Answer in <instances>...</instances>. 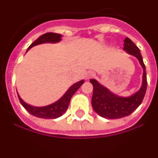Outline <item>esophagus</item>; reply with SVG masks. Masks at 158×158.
<instances>
[{
    "instance_id": "esophagus-1",
    "label": "esophagus",
    "mask_w": 158,
    "mask_h": 158,
    "mask_svg": "<svg viewBox=\"0 0 158 158\" xmlns=\"http://www.w3.org/2000/svg\"><path fill=\"white\" fill-rule=\"evenodd\" d=\"M93 75H94V73H93V72H88L87 74H86V77H87V78H89L91 77H93Z\"/></svg>"
}]
</instances>
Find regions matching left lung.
I'll use <instances>...</instances> for the list:
<instances>
[{
	"label": "left lung",
	"mask_w": 158,
	"mask_h": 158,
	"mask_svg": "<svg viewBox=\"0 0 158 158\" xmlns=\"http://www.w3.org/2000/svg\"><path fill=\"white\" fill-rule=\"evenodd\" d=\"M123 51L139 60L143 69L142 83L140 89L135 94L123 97L114 94L95 79H90L93 85L92 106L99 115L107 118H119L131 115L142 104L147 88L146 66L139 47L127 37L124 40Z\"/></svg>",
	"instance_id": "8db88e82"
}]
</instances>
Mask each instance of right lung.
Instances as JSON below:
<instances>
[{"instance_id":"add662e5","label":"right lung","mask_w":158,"mask_h":158,"mask_svg":"<svg viewBox=\"0 0 158 158\" xmlns=\"http://www.w3.org/2000/svg\"><path fill=\"white\" fill-rule=\"evenodd\" d=\"M62 35L53 33V32H49V33L43 34V35L38 38L34 43H32L31 44L30 47L27 48V52L31 47L40 45L42 43H59L62 40ZM84 82H85V81L81 80L80 81L77 82V83H74L72 86L69 88V89L65 92V94L59 100L53 103V104H49V105L47 106H43V107H35V106H31L30 104H27L26 102L22 100L21 97L19 96V95L17 93L18 98H19V101L23 105V107L32 115L43 118H56L62 116L64 113L66 111L73 95L74 94L77 90L83 85Z\"/></svg>"}]
</instances>
